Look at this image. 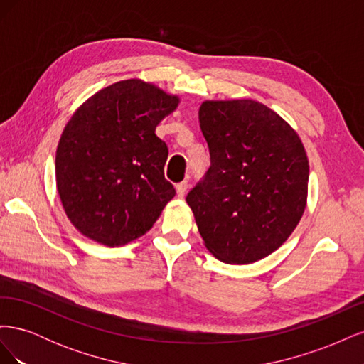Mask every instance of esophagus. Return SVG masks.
I'll return each instance as SVG.
<instances>
[{
	"instance_id": "34e87169",
	"label": "esophagus",
	"mask_w": 364,
	"mask_h": 364,
	"mask_svg": "<svg viewBox=\"0 0 364 364\" xmlns=\"http://www.w3.org/2000/svg\"><path fill=\"white\" fill-rule=\"evenodd\" d=\"M186 188H188V182H186V181H182L181 183L176 185V191H178V196H179V197H183V196H185Z\"/></svg>"
}]
</instances>
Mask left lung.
<instances>
[{
  "label": "left lung",
  "instance_id": "left-lung-1",
  "mask_svg": "<svg viewBox=\"0 0 364 364\" xmlns=\"http://www.w3.org/2000/svg\"><path fill=\"white\" fill-rule=\"evenodd\" d=\"M199 121L211 165L186 203L205 246L228 264L262 259L305 211L310 167L302 141L255 100L203 102Z\"/></svg>",
  "mask_w": 364,
  "mask_h": 364
}]
</instances>
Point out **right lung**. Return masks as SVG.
Listing matches in <instances>:
<instances>
[{"label": "right lung", "mask_w": 364, "mask_h": 364, "mask_svg": "<svg viewBox=\"0 0 364 364\" xmlns=\"http://www.w3.org/2000/svg\"><path fill=\"white\" fill-rule=\"evenodd\" d=\"M179 97L138 79L114 83L77 109L56 151V183L70 222L105 246L144 235L176 194L155 130Z\"/></svg>", "instance_id": "right-lung-1"}]
</instances>
